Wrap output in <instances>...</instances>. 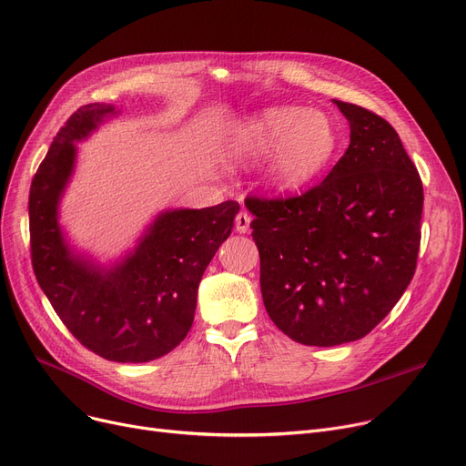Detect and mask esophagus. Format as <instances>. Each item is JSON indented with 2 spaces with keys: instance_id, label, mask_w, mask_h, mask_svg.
Wrapping results in <instances>:
<instances>
[{
  "instance_id": "obj_1",
  "label": "esophagus",
  "mask_w": 466,
  "mask_h": 466,
  "mask_svg": "<svg viewBox=\"0 0 466 466\" xmlns=\"http://www.w3.org/2000/svg\"><path fill=\"white\" fill-rule=\"evenodd\" d=\"M249 225H251V215L246 211H239L236 215V232L246 234L249 230Z\"/></svg>"
}]
</instances>
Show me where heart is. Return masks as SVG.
Masks as SVG:
<instances>
[{
    "mask_svg": "<svg viewBox=\"0 0 466 466\" xmlns=\"http://www.w3.org/2000/svg\"><path fill=\"white\" fill-rule=\"evenodd\" d=\"M338 136L332 120L315 109L268 107L234 132L228 151L236 160H258L270 153L268 179L278 190H299L329 164Z\"/></svg>",
    "mask_w": 466,
    "mask_h": 466,
    "instance_id": "heart-1",
    "label": "heart"
}]
</instances>
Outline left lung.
I'll list each match as a JSON object with an SVG mask.
<instances>
[{
	"label": "left lung",
	"instance_id": "obj_1",
	"mask_svg": "<svg viewBox=\"0 0 466 466\" xmlns=\"http://www.w3.org/2000/svg\"><path fill=\"white\" fill-rule=\"evenodd\" d=\"M350 147L323 183L290 198L248 196L268 315L290 339L330 348L369 334L410 285L423 185L397 130L334 100Z\"/></svg>",
	"mask_w": 466,
	"mask_h": 466
}]
</instances>
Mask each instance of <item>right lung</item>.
<instances>
[{
  "label": "right lung",
  "instance_id": "1",
  "mask_svg": "<svg viewBox=\"0 0 466 466\" xmlns=\"http://www.w3.org/2000/svg\"><path fill=\"white\" fill-rule=\"evenodd\" d=\"M115 107L88 104L58 130L30 188V249L39 287L81 344L107 360L147 362L188 334L198 285L232 228L239 204L164 211L125 260L104 270L73 255L58 225V202L85 139Z\"/></svg>",
  "mask_w": 466,
  "mask_h": 466
}]
</instances>
